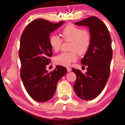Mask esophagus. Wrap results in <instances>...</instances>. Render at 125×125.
I'll return each mask as SVG.
<instances>
[{
    "label": "esophagus",
    "mask_w": 125,
    "mask_h": 125,
    "mask_svg": "<svg viewBox=\"0 0 125 125\" xmlns=\"http://www.w3.org/2000/svg\"><path fill=\"white\" fill-rule=\"evenodd\" d=\"M67 72H71L72 71V69L71 68L68 67V68H67Z\"/></svg>",
    "instance_id": "obj_1"
}]
</instances>
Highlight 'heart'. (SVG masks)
<instances>
[{"instance_id": "1", "label": "heart", "mask_w": 125, "mask_h": 125, "mask_svg": "<svg viewBox=\"0 0 125 125\" xmlns=\"http://www.w3.org/2000/svg\"><path fill=\"white\" fill-rule=\"evenodd\" d=\"M62 39L65 41H71L70 52H63L54 58L56 64L68 67L78 59V53L83 54L88 51L91 43L90 33L86 30H82L73 24H68L61 31ZM49 43L54 52L60 50L62 43V39L56 35H52L49 37Z\"/></svg>"}]
</instances>
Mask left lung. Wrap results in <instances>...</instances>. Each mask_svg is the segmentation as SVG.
<instances>
[{
	"instance_id": "1",
	"label": "left lung",
	"mask_w": 125,
	"mask_h": 125,
	"mask_svg": "<svg viewBox=\"0 0 125 125\" xmlns=\"http://www.w3.org/2000/svg\"><path fill=\"white\" fill-rule=\"evenodd\" d=\"M75 25L89 27L91 43L81 60L82 64L87 67V72L72 69L77 75L73 88L79 98L90 100L100 94L109 78L113 57L111 39L106 26L95 16L89 17Z\"/></svg>"
}]
</instances>
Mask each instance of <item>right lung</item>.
I'll return each instance as SVG.
<instances>
[{
    "mask_svg": "<svg viewBox=\"0 0 125 125\" xmlns=\"http://www.w3.org/2000/svg\"><path fill=\"white\" fill-rule=\"evenodd\" d=\"M63 22L53 24L42 19L35 20L25 27L21 36L20 77L27 93L38 102H46L52 98L58 80L67 73L66 68L61 65H57L51 72L46 70L53 54L50 33Z\"/></svg>",
    "mask_w": 125,
    "mask_h": 125,
    "instance_id": "1",
    "label": "right lung"
}]
</instances>
